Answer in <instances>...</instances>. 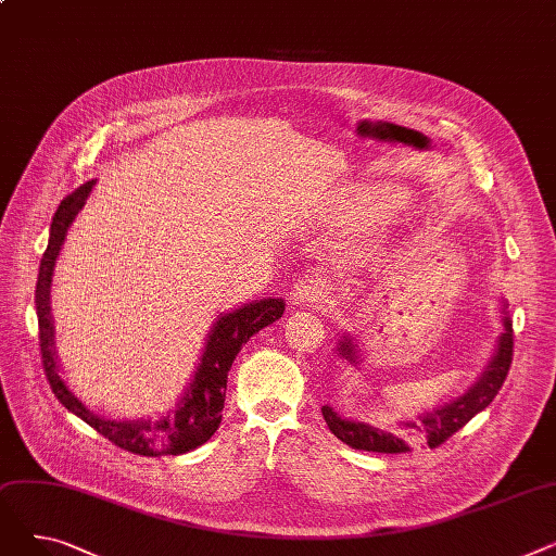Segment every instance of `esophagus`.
I'll list each match as a JSON object with an SVG mask.
<instances>
[{"label":"esophagus","instance_id":"1","mask_svg":"<svg viewBox=\"0 0 556 556\" xmlns=\"http://www.w3.org/2000/svg\"><path fill=\"white\" fill-rule=\"evenodd\" d=\"M290 300L295 304H304V306H317L327 300L325 295V288L317 279L313 277H302L300 281L293 283L290 288Z\"/></svg>","mask_w":556,"mask_h":556}]
</instances>
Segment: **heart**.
Returning a JSON list of instances; mask_svg holds the SVG:
<instances>
[{"instance_id": "b5f03b06", "label": "heart", "mask_w": 556, "mask_h": 556, "mask_svg": "<svg viewBox=\"0 0 556 556\" xmlns=\"http://www.w3.org/2000/svg\"><path fill=\"white\" fill-rule=\"evenodd\" d=\"M401 204V193L399 191H383L381 195H376V210L378 214H390Z\"/></svg>"}]
</instances>
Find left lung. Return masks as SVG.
I'll return each mask as SVG.
<instances>
[{
	"mask_svg": "<svg viewBox=\"0 0 556 556\" xmlns=\"http://www.w3.org/2000/svg\"><path fill=\"white\" fill-rule=\"evenodd\" d=\"M503 327L505 331L501 333L498 342H495L493 356L478 376V381L466 390L462 396H457L451 403L437 405L432 413H426L419 417V421H405L403 426L415 430L419 440H424L430 448L444 444L448 437H453L462 426L469 424L478 413H482L484 407L495 399V394L501 392L511 356H514V331H511V319L507 313V304H503ZM358 344H354L352 336H342L338 340L336 352L340 358L356 363L358 365ZM323 417L329 426V430L338 437L340 442L346 446H352L356 451H371V453H405L410 451L407 446V440L401 434H394L390 430L369 426L365 421L356 419H346L340 417L331 405H323Z\"/></svg>",
	"mask_w": 556,
	"mask_h": 556,
	"instance_id": "8db88e82",
	"label": "left lung"
}]
</instances>
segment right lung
Listing matches in <instances>:
<instances>
[{"label": "right lung", "mask_w": 556, "mask_h": 556, "mask_svg": "<svg viewBox=\"0 0 556 556\" xmlns=\"http://www.w3.org/2000/svg\"><path fill=\"white\" fill-rule=\"evenodd\" d=\"M94 180L80 185L74 193H70L53 214L49 245L40 261V273L36 283V311H38V329H40V354L47 381L70 413L80 417L85 424H90L105 440L114 446H119L135 455L157 457V455H182L198 446H202L210 437L218 430L223 419V405H225V390H227V371L241 352V346L258 333L263 327H268L283 315L286 302L283 300H254L237 311L223 313L214 329L207 336L202 358L193 374V381L189 383L185 396L175 405L166 417L151 421V419H103L92 413L65 383L58 367L55 349H53V323H51V275L55 258L61 254L65 243L67 229L85 207V200L90 195Z\"/></svg>", "instance_id": "obj_1"}]
</instances>
